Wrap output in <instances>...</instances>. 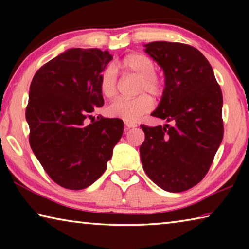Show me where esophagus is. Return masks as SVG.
I'll list each match as a JSON object with an SVG mask.
<instances>
[{
    "instance_id": "1",
    "label": "esophagus",
    "mask_w": 249,
    "mask_h": 249,
    "mask_svg": "<svg viewBox=\"0 0 249 249\" xmlns=\"http://www.w3.org/2000/svg\"><path fill=\"white\" fill-rule=\"evenodd\" d=\"M125 126H126V129H129V128L137 127V124L136 123H125Z\"/></svg>"
}]
</instances>
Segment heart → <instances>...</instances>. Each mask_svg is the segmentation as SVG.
I'll return each mask as SVG.
<instances>
[{
	"instance_id": "1",
	"label": "heart",
	"mask_w": 249,
	"mask_h": 249,
	"mask_svg": "<svg viewBox=\"0 0 249 249\" xmlns=\"http://www.w3.org/2000/svg\"><path fill=\"white\" fill-rule=\"evenodd\" d=\"M124 74H132L140 78L137 93L142 94L135 99H117L108 105V115L125 121L126 123H135L141 117L151 111L154 102L149 95L159 98L163 92V82L159 75L155 73L156 66L153 59L138 53H129L117 64ZM100 91L105 98H114L117 93V75L115 69L108 66L100 74Z\"/></svg>"
}]
</instances>
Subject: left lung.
Wrapping results in <instances>:
<instances>
[{
    "label": "left lung",
    "mask_w": 249,
    "mask_h": 249,
    "mask_svg": "<svg viewBox=\"0 0 249 249\" xmlns=\"http://www.w3.org/2000/svg\"><path fill=\"white\" fill-rule=\"evenodd\" d=\"M144 47L165 73L161 100L151 115L175 126L141 125L142 168L163 190L182 192L204 178L222 142V91L196 48L170 41Z\"/></svg>",
    "instance_id": "1"
}]
</instances>
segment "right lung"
<instances>
[{
    "label": "right lung",
    "instance_id": "add662e5",
    "mask_svg": "<svg viewBox=\"0 0 249 249\" xmlns=\"http://www.w3.org/2000/svg\"><path fill=\"white\" fill-rule=\"evenodd\" d=\"M112 59L107 50L71 48L32 80L25 113L29 144L50 178L66 189L81 190L98 180L123 135L120 119L86 123L103 107L99 79Z\"/></svg>",
    "mask_w": 249,
    "mask_h": 249
}]
</instances>
